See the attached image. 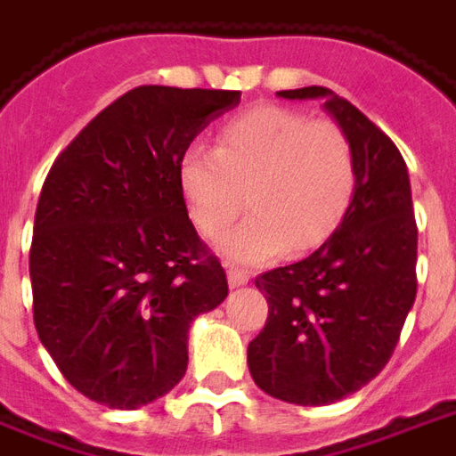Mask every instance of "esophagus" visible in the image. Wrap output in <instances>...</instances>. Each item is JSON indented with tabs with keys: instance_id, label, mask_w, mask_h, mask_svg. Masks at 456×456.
Listing matches in <instances>:
<instances>
[{
	"instance_id": "34e87169",
	"label": "esophagus",
	"mask_w": 456,
	"mask_h": 456,
	"mask_svg": "<svg viewBox=\"0 0 456 456\" xmlns=\"http://www.w3.org/2000/svg\"><path fill=\"white\" fill-rule=\"evenodd\" d=\"M227 278L232 288H241V285H246V282L251 280V275H248L246 271H241V268H237V265H229Z\"/></svg>"
}]
</instances>
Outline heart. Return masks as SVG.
Returning <instances> with one entry per match:
<instances>
[{
    "instance_id": "heart-1",
    "label": "heart",
    "mask_w": 456,
    "mask_h": 456,
    "mask_svg": "<svg viewBox=\"0 0 456 456\" xmlns=\"http://www.w3.org/2000/svg\"><path fill=\"white\" fill-rule=\"evenodd\" d=\"M178 181L195 227L241 265L302 254L331 237L357 185L353 142L340 125L285 106H258L219 127L215 150L191 147Z\"/></svg>"
}]
</instances>
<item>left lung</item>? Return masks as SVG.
I'll return each instance as SVG.
<instances>
[{"instance_id":"obj_1","label":"left lung","mask_w":456,"mask_h":456,"mask_svg":"<svg viewBox=\"0 0 456 456\" xmlns=\"http://www.w3.org/2000/svg\"><path fill=\"white\" fill-rule=\"evenodd\" d=\"M278 96L323 101L353 142L357 185L346 217L312 256L256 278L268 322L248 343V370L275 399L326 406L382 372L416 302L411 181L396 144L350 101L323 86Z\"/></svg>"}]
</instances>
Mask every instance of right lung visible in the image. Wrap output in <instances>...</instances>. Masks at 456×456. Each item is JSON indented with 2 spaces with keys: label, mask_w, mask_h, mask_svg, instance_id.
<instances>
[{
  "label": "right lung",
  "mask_w": 456,
  "mask_h": 456,
  "mask_svg": "<svg viewBox=\"0 0 456 456\" xmlns=\"http://www.w3.org/2000/svg\"><path fill=\"white\" fill-rule=\"evenodd\" d=\"M241 91L137 86L55 159L30 244L33 322L60 372L96 403L147 406L188 367L195 316L224 302L217 256L188 219L178 164Z\"/></svg>",
  "instance_id": "1"
}]
</instances>
